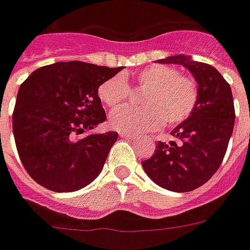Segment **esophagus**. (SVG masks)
Wrapping results in <instances>:
<instances>
[{"label": "esophagus", "instance_id": "1", "mask_svg": "<svg viewBox=\"0 0 250 250\" xmlns=\"http://www.w3.org/2000/svg\"><path fill=\"white\" fill-rule=\"evenodd\" d=\"M120 137L126 138V140H138L137 134H132V133H120Z\"/></svg>", "mask_w": 250, "mask_h": 250}]
</instances>
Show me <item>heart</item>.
Segmentation results:
<instances>
[{"label": "heart", "instance_id": "b5f03b06", "mask_svg": "<svg viewBox=\"0 0 250 250\" xmlns=\"http://www.w3.org/2000/svg\"><path fill=\"white\" fill-rule=\"evenodd\" d=\"M137 87L145 93L144 108H120L109 114L110 126L123 133L144 134L158 130L163 123L175 126L185 123L198 105L199 91L192 79L181 76L170 65L155 64L142 69L136 78ZM99 97L108 108L123 105L129 96L124 76L117 75L101 83Z\"/></svg>", "mask_w": 250, "mask_h": 250}]
</instances>
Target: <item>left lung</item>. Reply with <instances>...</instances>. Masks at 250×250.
Masks as SVG:
<instances>
[{
  "instance_id": "1",
  "label": "left lung",
  "mask_w": 250,
  "mask_h": 250,
  "mask_svg": "<svg viewBox=\"0 0 250 250\" xmlns=\"http://www.w3.org/2000/svg\"><path fill=\"white\" fill-rule=\"evenodd\" d=\"M158 63L188 69L198 83V105L171 132L178 142L167 145L159 141L142 167L163 188L188 192L209 181L223 162L234 125L232 89L215 67L192 61L191 56H168Z\"/></svg>"
}]
</instances>
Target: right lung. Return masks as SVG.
<instances>
[{"label": "right lung", "instance_id": "1", "mask_svg": "<svg viewBox=\"0 0 250 250\" xmlns=\"http://www.w3.org/2000/svg\"><path fill=\"white\" fill-rule=\"evenodd\" d=\"M121 69L58 62L35 69L21 84L13 133L21 162L37 183L72 192L100 174L118 134L79 136L106 120L97 91Z\"/></svg>", "mask_w": 250, "mask_h": 250}]
</instances>
